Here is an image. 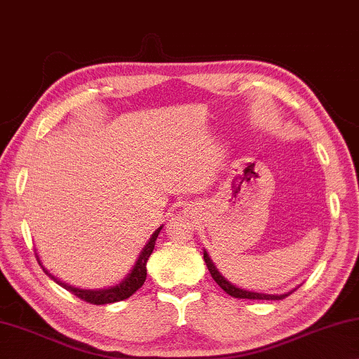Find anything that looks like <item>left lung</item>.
I'll use <instances>...</instances> for the list:
<instances>
[{
  "label": "left lung",
  "mask_w": 359,
  "mask_h": 359,
  "mask_svg": "<svg viewBox=\"0 0 359 359\" xmlns=\"http://www.w3.org/2000/svg\"><path fill=\"white\" fill-rule=\"evenodd\" d=\"M203 259H205L206 266H208L211 276H213V280L218 283V285L223 287V290L232 297H237V299H269V301L271 299V301H278V299H283V297L290 296V292H287V294H280V296L278 294H273V296H271V294H260V292L244 291V290H241V287L232 286L228 280H224L223 276L219 275V271L216 270V266L213 265V262L210 260V257H208V254H206V252H203Z\"/></svg>",
  "instance_id": "8db88e82"
}]
</instances>
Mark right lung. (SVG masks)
I'll return each instance as SVG.
<instances>
[{
  "label": "right lung",
  "mask_w": 359,
  "mask_h": 359,
  "mask_svg": "<svg viewBox=\"0 0 359 359\" xmlns=\"http://www.w3.org/2000/svg\"><path fill=\"white\" fill-rule=\"evenodd\" d=\"M159 228L158 231L154 232L153 237H151L148 244L141 252V255L138 257V262H136L133 270H131V273L128 275V278H125V281L120 283L118 286L115 287H109V290H99V291H89V290H78V287H73V286H68L67 283H60L55 276H52L48 273L47 270L43 269L45 273H48V276H52V278L58 283V285H62L65 290L73 292L74 296H78L79 299H83L84 302H89V304H95V306H100V304H110V302H118V301H123V299H128L131 294H135L136 291L140 290L141 286H143V283L146 280V262H148L149 255L153 254V249H154V244H156V239H158V234L161 232ZM40 264V262H39Z\"/></svg>",
  "instance_id": "right-lung-1"
}]
</instances>
